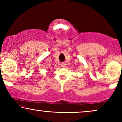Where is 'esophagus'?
Returning <instances> with one entry per match:
<instances>
[{
    "label": "esophagus",
    "mask_w": 122,
    "mask_h": 122,
    "mask_svg": "<svg viewBox=\"0 0 122 122\" xmlns=\"http://www.w3.org/2000/svg\"><path fill=\"white\" fill-rule=\"evenodd\" d=\"M61 66H62V67H63V68H64V67L66 66L65 64H64V63H62V64H61Z\"/></svg>",
    "instance_id": "34e87169"
}]
</instances>
